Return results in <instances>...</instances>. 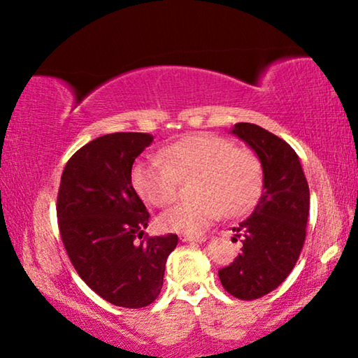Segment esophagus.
I'll use <instances>...</instances> for the list:
<instances>
[{"mask_svg": "<svg viewBox=\"0 0 358 358\" xmlns=\"http://www.w3.org/2000/svg\"><path fill=\"white\" fill-rule=\"evenodd\" d=\"M179 239L182 243L189 241H205V236H200V234H192V233H180Z\"/></svg>", "mask_w": 358, "mask_h": 358, "instance_id": "1", "label": "esophagus"}]
</instances>
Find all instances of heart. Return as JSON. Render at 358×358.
Returning <instances> with one entry per match:
<instances>
[{
  "label": "heart",
  "mask_w": 358,
  "mask_h": 358,
  "mask_svg": "<svg viewBox=\"0 0 358 358\" xmlns=\"http://www.w3.org/2000/svg\"><path fill=\"white\" fill-rule=\"evenodd\" d=\"M192 176L194 200L174 205L158 220L166 231H200L223 213L243 217L262 195L264 166L259 155L215 134L185 135L161 150L159 156L138 159L131 168V185L146 203L163 208L178 197L179 179Z\"/></svg>",
  "instance_id": "1"
}]
</instances>
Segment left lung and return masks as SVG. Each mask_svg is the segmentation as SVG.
<instances>
[{
    "mask_svg": "<svg viewBox=\"0 0 358 358\" xmlns=\"http://www.w3.org/2000/svg\"><path fill=\"white\" fill-rule=\"evenodd\" d=\"M231 131L261 158L264 192L252 215L233 228L234 236H243L241 252L218 277L229 295L251 301L275 290L295 267L306 238L310 189L300 158L285 140L246 122Z\"/></svg>",
    "mask_w": 358,
    "mask_h": 358,
    "instance_id": "left-lung-1",
    "label": "left lung"
}]
</instances>
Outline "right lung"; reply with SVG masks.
Returning a JSON list of instances; mask_svg holds the SVG:
<instances>
[{
    "label": "right lung",
    "mask_w": 358,
    "mask_h": 358,
    "mask_svg": "<svg viewBox=\"0 0 358 358\" xmlns=\"http://www.w3.org/2000/svg\"><path fill=\"white\" fill-rule=\"evenodd\" d=\"M153 136L117 131L68 159L57 197L63 246L78 275L101 298L145 308L158 298L178 234L148 236L150 213L131 185V166Z\"/></svg>",
    "instance_id": "obj_1"
}]
</instances>
